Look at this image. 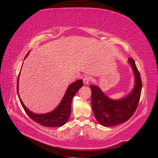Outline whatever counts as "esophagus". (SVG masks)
Returning a JSON list of instances; mask_svg holds the SVG:
<instances>
[{"mask_svg": "<svg viewBox=\"0 0 158 158\" xmlns=\"http://www.w3.org/2000/svg\"><path fill=\"white\" fill-rule=\"evenodd\" d=\"M91 81V77L89 76H85L83 78V82L85 85H88Z\"/></svg>", "mask_w": 158, "mask_h": 158, "instance_id": "obj_1", "label": "esophagus"}]
</instances>
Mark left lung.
I'll return each instance as SVG.
<instances>
[{
  "label": "left lung",
  "mask_w": 158,
  "mask_h": 158,
  "mask_svg": "<svg viewBox=\"0 0 158 158\" xmlns=\"http://www.w3.org/2000/svg\"><path fill=\"white\" fill-rule=\"evenodd\" d=\"M135 74V84L132 92L126 97L118 100L110 99L98 86L91 85L92 107L94 115L99 124L104 127L114 126L127 121L135 113L140 98L142 81L135 62L128 58Z\"/></svg>",
  "instance_id": "1"
}]
</instances>
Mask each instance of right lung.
I'll return each mask as SVG.
<instances>
[{
	"label": "right lung",
	"instance_id": "right-lung-1",
	"mask_svg": "<svg viewBox=\"0 0 158 158\" xmlns=\"http://www.w3.org/2000/svg\"><path fill=\"white\" fill-rule=\"evenodd\" d=\"M29 52H27L24 59L26 58L28 54H29ZM19 77H20V74L18 76L17 80V93L18 95L19 99H20L22 106L23 107V109H24V111L32 120L40 124L41 125L49 127H61L64 125L67 122L70 114L71 113V103L72 101H73V98L74 96L76 93L78 92V89L82 87V80H76V82L72 83L69 85L67 89H66V92L63 99H62V101L53 111L45 114H36L30 111L29 109H27L20 99V95H19L18 92Z\"/></svg>",
	"mask_w": 158,
	"mask_h": 158
}]
</instances>
